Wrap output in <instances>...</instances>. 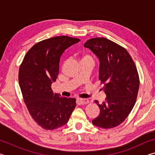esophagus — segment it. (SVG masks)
<instances>
[{"label":"esophagus","instance_id":"1","mask_svg":"<svg viewBox=\"0 0 155 155\" xmlns=\"http://www.w3.org/2000/svg\"><path fill=\"white\" fill-rule=\"evenodd\" d=\"M78 101L79 102V103L81 104H88L89 103V101H88L87 99L79 98V99H78Z\"/></svg>","mask_w":155,"mask_h":155}]
</instances>
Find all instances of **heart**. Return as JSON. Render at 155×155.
<instances>
[{
    "label": "heart",
    "instance_id": "obj_1",
    "mask_svg": "<svg viewBox=\"0 0 155 155\" xmlns=\"http://www.w3.org/2000/svg\"><path fill=\"white\" fill-rule=\"evenodd\" d=\"M89 61L94 63V59L91 54L88 53H83L81 56V61Z\"/></svg>",
    "mask_w": 155,
    "mask_h": 155
}]
</instances>
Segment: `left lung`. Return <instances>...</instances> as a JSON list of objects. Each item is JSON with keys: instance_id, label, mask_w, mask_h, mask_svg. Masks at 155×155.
<instances>
[{"instance_id": "left-lung-1", "label": "left lung", "mask_w": 155, "mask_h": 155, "mask_svg": "<svg viewBox=\"0 0 155 155\" xmlns=\"http://www.w3.org/2000/svg\"><path fill=\"white\" fill-rule=\"evenodd\" d=\"M100 61L99 80L107 97L100 104V114L92 124L103 128L117 127L124 121L137 99L140 78L132 57L124 47L105 38L88 40L84 44Z\"/></svg>"}]
</instances>
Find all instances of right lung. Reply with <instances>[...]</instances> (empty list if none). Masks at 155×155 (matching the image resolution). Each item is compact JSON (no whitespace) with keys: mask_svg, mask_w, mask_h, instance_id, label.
<instances>
[{"mask_svg":"<svg viewBox=\"0 0 155 155\" xmlns=\"http://www.w3.org/2000/svg\"><path fill=\"white\" fill-rule=\"evenodd\" d=\"M79 39L57 36L35 44L23 59L18 81L28 111L39 126L54 130L65 125L76 107V99L54 94L52 83L59 74L63 52Z\"/></svg>","mask_w":155,"mask_h":155,"instance_id":"obj_1","label":"right lung"}]
</instances>
